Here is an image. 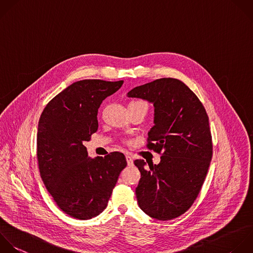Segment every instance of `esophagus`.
<instances>
[{
    "label": "esophagus",
    "instance_id": "34e87169",
    "mask_svg": "<svg viewBox=\"0 0 253 253\" xmlns=\"http://www.w3.org/2000/svg\"><path fill=\"white\" fill-rule=\"evenodd\" d=\"M126 162H127L128 165H133V159L129 154H126Z\"/></svg>",
    "mask_w": 253,
    "mask_h": 253
}]
</instances>
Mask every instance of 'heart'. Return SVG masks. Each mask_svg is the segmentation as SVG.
<instances>
[{
  "label": "heart",
  "instance_id": "b5f03b06",
  "mask_svg": "<svg viewBox=\"0 0 253 253\" xmlns=\"http://www.w3.org/2000/svg\"><path fill=\"white\" fill-rule=\"evenodd\" d=\"M130 104H140V105L146 106V104H145L144 102H142V101H135V102H132V103H130ZM146 107H147V106H146Z\"/></svg>",
  "mask_w": 253,
  "mask_h": 253
}]
</instances>
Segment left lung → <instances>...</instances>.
Instances as JSON below:
<instances>
[{
	"label": "left lung",
	"mask_w": 253,
	"mask_h": 253,
	"mask_svg": "<svg viewBox=\"0 0 253 253\" xmlns=\"http://www.w3.org/2000/svg\"><path fill=\"white\" fill-rule=\"evenodd\" d=\"M129 98L153 104L154 126L147 147L161 153L159 164L134 160L140 172L135 189L139 208L149 216L169 220L184 213L198 197L212 156L207 112L182 81L161 78L133 88Z\"/></svg>",
	"instance_id": "8db88e82"
}]
</instances>
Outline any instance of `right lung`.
Segmentation results:
<instances>
[{
	"mask_svg": "<svg viewBox=\"0 0 253 253\" xmlns=\"http://www.w3.org/2000/svg\"><path fill=\"white\" fill-rule=\"evenodd\" d=\"M124 81H77L44 108L38 128L41 177L57 206L78 219H89L107 207L121 171L126 166L122 152L88 156L85 141L98 129V109Z\"/></svg>",
	"mask_w": 253,
	"mask_h": 253,
	"instance_id": "add662e5",
	"label": "right lung"
}]
</instances>
